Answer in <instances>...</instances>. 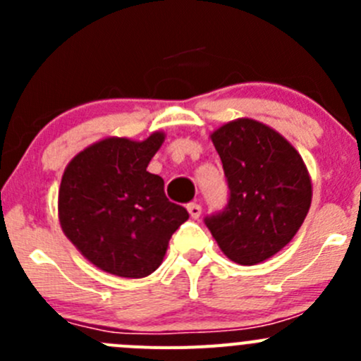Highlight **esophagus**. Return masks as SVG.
I'll return each mask as SVG.
<instances>
[{"label":"esophagus","instance_id":"34e87169","mask_svg":"<svg viewBox=\"0 0 361 361\" xmlns=\"http://www.w3.org/2000/svg\"><path fill=\"white\" fill-rule=\"evenodd\" d=\"M187 209H188V213H190V216L194 218V220H199V216H201V213H202L201 204L190 202V204H188V206H187Z\"/></svg>","mask_w":361,"mask_h":361}]
</instances>
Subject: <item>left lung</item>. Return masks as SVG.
<instances>
[{
    "mask_svg": "<svg viewBox=\"0 0 361 361\" xmlns=\"http://www.w3.org/2000/svg\"><path fill=\"white\" fill-rule=\"evenodd\" d=\"M211 140L224 164L228 201L204 224L235 264H260L292 241L307 214V167L281 134L257 120L225 123Z\"/></svg>",
    "mask_w": 361,
    "mask_h": 361,
    "instance_id": "obj_1",
    "label": "left lung"
}]
</instances>
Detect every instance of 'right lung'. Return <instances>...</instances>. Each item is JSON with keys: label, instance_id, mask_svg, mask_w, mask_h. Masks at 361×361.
I'll return each mask as SVG.
<instances>
[{"label": "right lung", "instance_id": "obj_1", "mask_svg": "<svg viewBox=\"0 0 361 361\" xmlns=\"http://www.w3.org/2000/svg\"><path fill=\"white\" fill-rule=\"evenodd\" d=\"M164 141L108 137L68 164L59 188L64 234L87 260L120 278H145L162 264L188 213L171 202L147 167Z\"/></svg>", "mask_w": 361, "mask_h": 361}]
</instances>
